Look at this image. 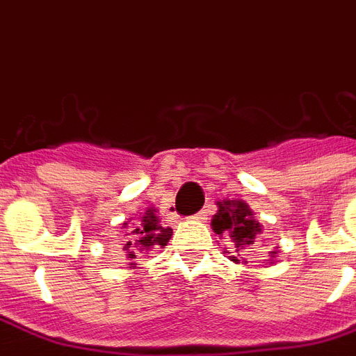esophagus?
<instances>
[{
  "mask_svg": "<svg viewBox=\"0 0 356 356\" xmlns=\"http://www.w3.org/2000/svg\"><path fill=\"white\" fill-rule=\"evenodd\" d=\"M207 214H209V212H207V209H205V211H200L197 214H194V216H192V220H194V222H203V220H207Z\"/></svg>",
  "mask_w": 356,
  "mask_h": 356,
  "instance_id": "1",
  "label": "esophagus"
}]
</instances>
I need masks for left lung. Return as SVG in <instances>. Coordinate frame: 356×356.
<instances>
[{"instance_id": "8db88e82", "label": "left lung", "mask_w": 356, "mask_h": 356, "mask_svg": "<svg viewBox=\"0 0 356 356\" xmlns=\"http://www.w3.org/2000/svg\"><path fill=\"white\" fill-rule=\"evenodd\" d=\"M218 212L212 216V229L216 234H227L234 242V248L245 249L248 245L254 242L257 234H260V223L254 220L253 211L249 209V205L242 200H222L218 201ZM277 251H271V259L275 257ZM240 257V254H238ZM238 257L231 254L229 259L233 262H240ZM242 259V257H240ZM243 260V259H242ZM248 264V260H243Z\"/></svg>"}]
</instances>
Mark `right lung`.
Here are the masks:
<instances>
[{"mask_svg":"<svg viewBox=\"0 0 356 356\" xmlns=\"http://www.w3.org/2000/svg\"><path fill=\"white\" fill-rule=\"evenodd\" d=\"M123 225L129 229L127 236H131L129 242L123 245V251L127 253V260H131L129 268H136V262L133 260L138 259V254H147L149 251L164 248L173 233L172 229L162 225L161 218L156 216V211L153 207H149L133 225H127V223H123Z\"/></svg>","mask_w":356,"mask_h":356,"instance_id":"1","label":"right lung"}]
</instances>
